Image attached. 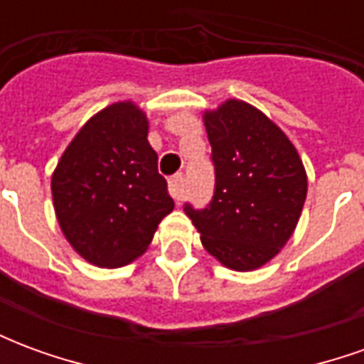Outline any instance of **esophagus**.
<instances>
[{
  "instance_id": "obj_1",
  "label": "esophagus",
  "mask_w": 364,
  "mask_h": 364,
  "mask_svg": "<svg viewBox=\"0 0 364 364\" xmlns=\"http://www.w3.org/2000/svg\"><path fill=\"white\" fill-rule=\"evenodd\" d=\"M169 193H171V197L175 200H181L183 198V193H185V177L181 173L173 175L169 179Z\"/></svg>"
}]
</instances>
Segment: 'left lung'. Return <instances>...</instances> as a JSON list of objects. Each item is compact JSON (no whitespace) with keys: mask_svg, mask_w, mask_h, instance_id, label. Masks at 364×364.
<instances>
[{"mask_svg":"<svg viewBox=\"0 0 364 364\" xmlns=\"http://www.w3.org/2000/svg\"><path fill=\"white\" fill-rule=\"evenodd\" d=\"M214 195L185 205L205 250L234 271L265 265L289 242L306 200V171L281 128L252 105L228 99L205 112Z\"/></svg>","mask_w":364,"mask_h":364,"instance_id":"1","label":"left lung"}]
</instances>
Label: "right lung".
<instances>
[{
  "instance_id": "1",
  "label": "right lung",
  "mask_w": 364,
  "mask_h": 364,
  "mask_svg": "<svg viewBox=\"0 0 364 364\" xmlns=\"http://www.w3.org/2000/svg\"><path fill=\"white\" fill-rule=\"evenodd\" d=\"M52 198L66 240L97 267H122L148 250L175 205L134 103L109 105L83 124L54 169Z\"/></svg>"
}]
</instances>
